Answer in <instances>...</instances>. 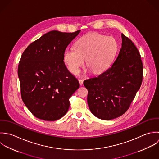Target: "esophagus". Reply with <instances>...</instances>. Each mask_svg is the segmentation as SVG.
I'll list each match as a JSON object with an SVG mask.
<instances>
[{
  "label": "esophagus",
  "mask_w": 159,
  "mask_h": 159,
  "mask_svg": "<svg viewBox=\"0 0 159 159\" xmlns=\"http://www.w3.org/2000/svg\"><path fill=\"white\" fill-rule=\"evenodd\" d=\"M79 82L80 85H82L84 84V79H79Z\"/></svg>",
  "instance_id": "34e87169"
}]
</instances>
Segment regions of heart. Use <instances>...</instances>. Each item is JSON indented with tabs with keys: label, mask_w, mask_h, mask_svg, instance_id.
I'll return each instance as SVG.
<instances>
[{
	"label": "heart",
	"mask_w": 159,
	"mask_h": 159,
	"mask_svg": "<svg viewBox=\"0 0 159 159\" xmlns=\"http://www.w3.org/2000/svg\"><path fill=\"white\" fill-rule=\"evenodd\" d=\"M117 43L112 37L99 34H89L77 40L74 48L66 49L63 53L64 62L74 74L79 72L86 60L87 67L93 73L106 70L113 61Z\"/></svg>",
	"instance_id": "b5f03b06"
}]
</instances>
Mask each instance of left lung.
<instances>
[{
	"label": "left lung",
	"instance_id": "left-lung-1",
	"mask_svg": "<svg viewBox=\"0 0 159 159\" xmlns=\"http://www.w3.org/2000/svg\"><path fill=\"white\" fill-rule=\"evenodd\" d=\"M122 39V48L112 66L84 82L88 90L90 110L102 120H109L123 115L142 84L143 66L139 52L123 34Z\"/></svg>",
	"mask_w": 159,
	"mask_h": 159
}]
</instances>
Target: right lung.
<instances>
[{
    "instance_id": "obj_1",
    "label": "right lung",
    "mask_w": 159,
    "mask_h": 159,
    "mask_svg": "<svg viewBox=\"0 0 159 159\" xmlns=\"http://www.w3.org/2000/svg\"><path fill=\"white\" fill-rule=\"evenodd\" d=\"M80 32H47L22 54L18 68L21 98L39 119L55 121L63 117L70 97L80 87L63 61L66 48Z\"/></svg>"
}]
</instances>
